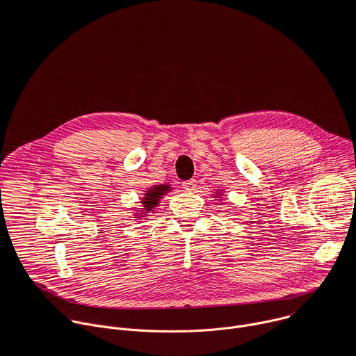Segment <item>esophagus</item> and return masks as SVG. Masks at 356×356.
<instances>
[{
	"instance_id": "obj_1",
	"label": "esophagus",
	"mask_w": 356,
	"mask_h": 356,
	"mask_svg": "<svg viewBox=\"0 0 356 356\" xmlns=\"http://www.w3.org/2000/svg\"><path fill=\"white\" fill-rule=\"evenodd\" d=\"M182 188L188 192H192L196 189V179H188V181H184L182 182Z\"/></svg>"
}]
</instances>
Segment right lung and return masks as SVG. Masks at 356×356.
<instances>
[{
    "label": "right lung",
    "instance_id": "right-lung-1",
    "mask_svg": "<svg viewBox=\"0 0 356 356\" xmlns=\"http://www.w3.org/2000/svg\"><path fill=\"white\" fill-rule=\"evenodd\" d=\"M170 191V185H155L151 189L147 191V193H144L145 196L143 198L141 204H143V215H147L149 212H154L155 207L158 205V201L161 200V196L165 195Z\"/></svg>",
    "mask_w": 356,
    "mask_h": 356
}]
</instances>
